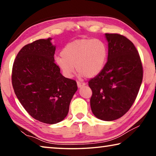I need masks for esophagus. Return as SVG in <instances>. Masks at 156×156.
Wrapping results in <instances>:
<instances>
[{
  "label": "esophagus",
  "mask_w": 156,
  "mask_h": 156,
  "mask_svg": "<svg viewBox=\"0 0 156 156\" xmlns=\"http://www.w3.org/2000/svg\"><path fill=\"white\" fill-rule=\"evenodd\" d=\"M77 85H78V88H81L82 87H83V86L85 85V84H84V83H80V82L78 81V82H77Z\"/></svg>",
  "instance_id": "1"
}]
</instances>
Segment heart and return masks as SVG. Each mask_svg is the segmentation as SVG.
<instances>
[{"label": "heart", "instance_id": "b5f03b06", "mask_svg": "<svg viewBox=\"0 0 156 156\" xmlns=\"http://www.w3.org/2000/svg\"><path fill=\"white\" fill-rule=\"evenodd\" d=\"M106 44L99 39H79L66 44L55 62L65 77L72 78L75 67L81 76L96 77L107 61Z\"/></svg>", "mask_w": 156, "mask_h": 156}]
</instances>
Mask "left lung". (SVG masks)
Wrapping results in <instances>:
<instances>
[{"mask_svg":"<svg viewBox=\"0 0 156 156\" xmlns=\"http://www.w3.org/2000/svg\"><path fill=\"white\" fill-rule=\"evenodd\" d=\"M108 42L107 62L103 69L89 81L94 115L112 121L130 109L142 84L143 70L140 58L131 41L118 34H105Z\"/></svg>","mask_w":156,"mask_h":156,"instance_id":"obj_1","label":"left lung"}]
</instances>
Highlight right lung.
<instances>
[{
	"label": "right lung",
	"mask_w": 156,
	"mask_h": 156,
	"mask_svg": "<svg viewBox=\"0 0 156 156\" xmlns=\"http://www.w3.org/2000/svg\"><path fill=\"white\" fill-rule=\"evenodd\" d=\"M51 38L40 39L23 47L12 69L15 94L34 119L56 124L67 115L69 105L77 91L76 82L60 73L54 62L56 46Z\"/></svg>",
	"instance_id": "1"
}]
</instances>
